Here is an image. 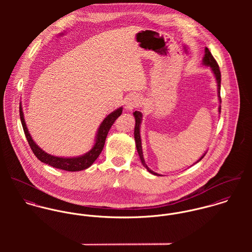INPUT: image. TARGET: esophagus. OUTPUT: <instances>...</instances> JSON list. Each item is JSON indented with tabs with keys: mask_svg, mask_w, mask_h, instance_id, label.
I'll return each mask as SVG.
<instances>
[{
	"mask_svg": "<svg viewBox=\"0 0 252 252\" xmlns=\"http://www.w3.org/2000/svg\"><path fill=\"white\" fill-rule=\"evenodd\" d=\"M142 104V98L139 95L133 94L128 97L126 103H125V108L127 109H133V108H139Z\"/></svg>",
	"mask_w": 252,
	"mask_h": 252,
	"instance_id": "1",
	"label": "esophagus"
}]
</instances>
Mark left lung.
Here are the masks:
<instances>
[{"label":"left lung","instance_id":"8db88e82","mask_svg":"<svg viewBox=\"0 0 252 252\" xmlns=\"http://www.w3.org/2000/svg\"><path fill=\"white\" fill-rule=\"evenodd\" d=\"M203 64L206 65V66H210L212 71L214 72L215 76H216V81H217V91H218V99H219V102L221 103V98H220V83H221V73H220V70H219V66L217 64V62L216 61V59L214 58V56L212 55L211 51L209 50L208 47L205 48V56L203 58ZM221 110V107H219L218 108V111L220 112ZM134 116H135V120H136V125H135V132H134V135H135V141H136V146H137V150H138V153H139V156L141 158V161L144 165V167L146 168V170L152 174V175H155V176H160L156 173H154L152 170H150L147 165L145 164L144 159V155H143V149H142V141H141V134H140V127H141V123H142V117H143V114L141 111H135L134 112ZM206 155V153L196 162L198 163L199 161H201L204 156Z\"/></svg>","mask_w":252,"mask_h":252}]
</instances>
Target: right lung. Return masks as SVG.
Instances as JSON below:
<instances>
[{"label":"right lung","instance_id":"1","mask_svg":"<svg viewBox=\"0 0 252 252\" xmlns=\"http://www.w3.org/2000/svg\"><path fill=\"white\" fill-rule=\"evenodd\" d=\"M19 111H20L19 112L20 120L22 123V127H23L26 139L28 141V144L30 145L31 149L33 150L34 154L36 155V158L39 161L43 162L44 164H47L53 168L61 169V170L68 171V172H77V171H81V170H85V169L89 168L95 162V160L99 157L100 153L102 152V150L104 148L108 131L111 128L114 121L121 115L122 108H117L116 110L109 113L108 116L104 119V121L101 123V125L98 129V132H97L96 142H95L94 146L92 147V149L90 151H88L87 153H85L84 155H81L78 157H72V158L53 156V155L46 153L40 147H38L36 143L33 141L31 135L29 134V131L27 129V126H26V123L24 120V115H23L21 106L19 107Z\"/></svg>","mask_w":252,"mask_h":252}]
</instances>
